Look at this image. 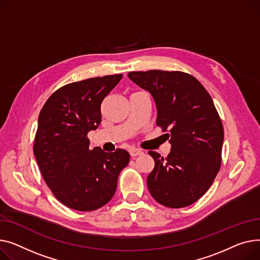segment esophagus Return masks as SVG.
Returning <instances> with one entry per match:
<instances>
[{
    "mask_svg": "<svg viewBox=\"0 0 260 260\" xmlns=\"http://www.w3.org/2000/svg\"><path fill=\"white\" fill-rule=\"evenodd\" d=\"M129 153L132 157H134V156H137V155H142L144 152L140 149H137V148H131V149H129Z\"/></svg>",
    "mask_w": 260,
    "mask_h": 260,
    "instance_id": "obj_1",
    "label": "esophagus"
}]
</instances>
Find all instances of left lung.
<instances>
[{"label": "left lung", "mask_w": 260, "mask_h": 260, "mask_svg": "<svg viewBox=\"0 0 260 260\" xmlns=\"http://www.w3.org/2000/svg\"><path fill=\"white\" fill-rule=\"evenodd\" d=\"M128 76L152 95L156 125L169 131L171 151L166 158L149 151L155 166L147 178L148 189L162 206H190L209 190L221 165L223 128L214 103L185 72L133 71Z\"/></svg>", "instance_id": "8db88e82"}]
</instances>
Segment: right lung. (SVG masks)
Returning <instances> with one entry per match:
<instances>
[{
  "label": "right lung",
  "instance_id": "obj_1",
  "mask_svg": "<svg viewBox=\"0 0 260 260\" xmlns=\"http://www.w3.org/2000/svg\"><path fill=\"white\" fill-rule=\"evenodd\" d=\"M121 78L105 75L65 85L40 112L34 153L45 182L70 209L93 211L110 202L130 160L123 149L111 153L100 147L91 150L87 137L100 126L102 102Z\"/></svg>",
  "mask_w": 260,
  "mask_h": 260
}]
</instances>
